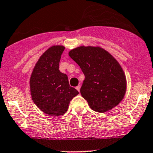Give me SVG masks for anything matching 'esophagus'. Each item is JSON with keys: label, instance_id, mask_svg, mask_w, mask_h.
<instances>
[{"label": "esophagus", "instance_id": "esophagus-1", "mask_svg": "<svg viewBox=\"0 0 153 153\" xmlns=\"http://www.w3.org/2000/svg\"><path fill=\"white\" fill-rule=\"evenodd\" d=\"M76 89H77V90H78V91H79V92H80V85H78V86H77V87H76Z\"/></svg>", "mask_w": 153, "mask_h": 153}]
</instances>
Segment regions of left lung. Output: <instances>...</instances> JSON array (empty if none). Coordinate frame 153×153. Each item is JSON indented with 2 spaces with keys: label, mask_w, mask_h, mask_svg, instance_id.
Instances as JSON below:
<instances>
[{
  "label": "left lung",
  "mask_w": 153,
  "mask_h": 153,
  "mask_svg": "<svg viewBox=\"0 0 153 153\" xmlns=\"http://www.w3.org/2000/svg\"><path fill=\"white\" fill-rule=\"evenodd\" d=\"M68 54L84 74L80 94L91 109L105 112L123 100L127 88L126 75L108 51L100 46H81L70 50Z\"/></svg>",
  "instance_id": "left-lung-1"
}]
</instances>
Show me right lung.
Segmentation results:
<instances>
[{
    "label": "right lung",
    "instance_id": "add662e5",
    "mask_svg": "<svg viewBox=\"0 0 153 153\" xmlns=\"http://www.w3.org/2000/svg\"><path fill=\"white\" fill-rule=\"evenodd\" d=\"M65 46H52L38 60L30 78L32 100L42 112L60 116L68 110L70 102L79 94L69 85L68 78L59 70Z\"/></svg>",
    "mask_w": 153,
    "mask_h": 153
}]
</instances>
